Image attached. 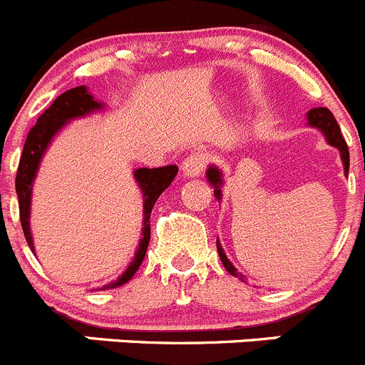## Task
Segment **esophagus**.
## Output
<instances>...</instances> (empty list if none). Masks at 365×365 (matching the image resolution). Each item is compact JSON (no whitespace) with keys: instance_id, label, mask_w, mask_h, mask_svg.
I'll list each match as a JSON object with an SVG mask.
<instances>
[{"instance_id":"esophagus-1","label":"esophagus","mask_w":365,"mask_h":365,"mask_svg":"<svg viewBox=\"0 0 365 365\" xmlns=\"http://www.w3.org/2000/svg\"><path fill=\"white\" fill-rule=\"evenodd\" d=\"M207 167V156L200 151H194L183 160L182 171L185 176H200Z\"/></svg>"}]
</instances>
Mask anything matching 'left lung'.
<instances>
[{
  "label": "left lung",
  "instance_id": "1",
  "mask_svg": "<svg viewBox=\"0 0 365 365\" xmlns=\"http://www.w3.org/2000/svg\"><path fill=\"white\" fill-rule=\"evenodd\" d=\"M308 124L313 125V128H319L322 133L326 135V140L329 142L331 145H335L336 149L340 151V156H342V162H344V171L346 175L349 173V149H347L346 140H344L342 131H340V125L336 124L335 117H333L331 111L328 108H313V110L308 111ZM207 180L214 185V196L217 200H221V171L217 167H209V171H207ZM217 254H220V259L223 263V267L227 268V272L236 277L243 279V275L232 267L229 259H227V255H225L223 248H221L220 241H217Z\"/></svg>",
  "mask_w": 365,
  "mask_h": 365
}]
</instances>
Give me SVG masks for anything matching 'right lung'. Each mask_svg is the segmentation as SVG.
<instances>
[{"label": "right lung", "mask_w": 365, "mask_h": 365, "mask_svg": "<svg viewBox=\"0 0 365 365\" xmlns=\"http://www.w3.org/2000/svg\"><path fill=\"white\" fill-rule=\"evenodd\" d=\"M101 104L93 101L90 93L84 86L71 88V90L61 93L56 101L52 102L48 110H44L41 117L37 118L36 125L29 131V136L25 140V148H23L21 158H19L18 175H16V192H18L19 200V220H21L23 232H25L26 243H29L30 250L34 252V241L32 234H30V194H32V182L36 176L37 165L43 156L44 149L48 148L52 136L66 124L70 118L83 117V115L90 113V111L98 110ZM178 167L176 165H163L155 167V169H136L135 178L140 185L142 192H144V229H142V240L136 250L135 259L129 264L128 270L122 274V277L117 282L110 284L108 288L113 286H120L128 282L133 275L136 274L138 267L144 261L145 250H148L149 240H151V225H149V216L155 207V202L158 200L160 194L171 185L175 180Z\"/></svg>", "instance_id": "obj_1"}]
</instances>
